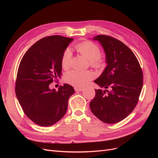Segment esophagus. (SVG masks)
<instances>
[{
    "label": "esophagus",
    "mask_w": 158,
    "mask_h": 158,
    "mask_svg": "<svg viewBox=\"0 0 158 158\" xmlns=\"http://www.w3.org/2000/svg\"><path fill=\"white\" fill-rule=\"evenodd\" d=\"M74 89H75V91H76V92H82V91L84 90L83 88H77V87H75V88H74Z\"/></svg>",
    "instance_id": "obj_1"
}]
</instances>
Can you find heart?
<instances>
[{
	"label": "heart",
	"instance_id": "1",
	"mask_svg": "<svg viewBox=\"0 0 158 158\" xmlns=\"http://www.w3.org/2000/svg\"><path fill=\"white\" fill-rule=\"evenodd\" d=\"M76 51L84 56L94 68H101L104 64V58L100 55L101 49L96 44L90 41H86L76 46ZM72 53L69 48L64 51L61 60L63 69H68L70 66ZM94 77L92 72L72 70L65 74L64 79L67 83L76 87H84Z\"/></svg>",
	"mask_w": 158,
	"mask_h": 158
}]
</instances>
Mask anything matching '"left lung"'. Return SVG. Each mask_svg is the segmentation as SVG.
<instances>
[{
    "label": "left lung",
    "instance_id": "left-lung-1",
    "mask_svg": "<svg viewBox=\"0 0 158 158\" xmlns=\"http://www.w3.org/2000/svg\"><path fill=\"white\" fill-rule=\"evenodd\" d=\"M93 40L101 44L107 66L94 81L106 89H95L90 109L103 122L115 123L126 118L136 106L143 86L142 70L134 53L122 41L106 35Z\"/></svg>",
    "mask_w": 158,
    "mask_h": 158
}]
</instances>
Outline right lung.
Masks as SVG:
<instances>
[{
	"label": "right lung",
	"mask_w": 158,
	"mask_h": 158,
	"mask_svg": "<svg viewBox=\"0 0 158 158\" xmlns=\"http://www.w3.org/2000/svg\"><path fill=\"white\" fill-rule=\"evenodd\" d=\"M73 38L59 35L40 40L22 57L16 76L15 93L27 117L40 126H50L61 120L75 92L68 84L58 91L49 85L60 77L61 57Z\"/></svg>",
	"instance_id": "right-lung-1"
}]
</instances>
